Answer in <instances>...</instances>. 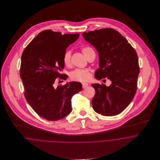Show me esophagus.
<instances>
[{
	"label": "esophagus",
	"mask_w": 160,
	"mask_h": 160,
	"mask_svg": "<svg viewBox=\"0 0 160 160\" xmlns=\"http://www.w3.org/2000/svg\"><path fill=\"white\" fill-rule=\"evenodd\" d=\"M82 86L83 89H85V88H88L89 86V84L88 83H82Z\"/></svg>",
	"instance_id": "obj_1"
}]
</instances>
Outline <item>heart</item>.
<instances>
[{
  "label": "heart",
  "instance_id": "b5f03b06",
  "mask_svg": "<svg viewBox=\"0 0 160 160\" xmlns=\"http://www.w3.org/2000/svg\"><path fill=\"white\" fill-rule=\"evenodd\" d=\"M83 54L87 58H89L92 55H95L93 49L90 47H84L81 49ZM63 62L65 66L70 67L71 64V51L67 50L63 54ZM91 78V74L87 69H76L70 74V78L72 81L79 82H86Z\"/></svg>",
  "mask_w": 160,
  "mask_h": 160
}]
</instances>
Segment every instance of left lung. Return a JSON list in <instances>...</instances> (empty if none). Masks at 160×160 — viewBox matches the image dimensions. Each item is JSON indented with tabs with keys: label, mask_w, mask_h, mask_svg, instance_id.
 <instances>
[{
	"label": "left lung",
	"mask_w": 160,
	"mask_h": 160,
	"mask_svg": "<svg viewBox=\"0 0 160 160\" xmlns=\"http://www.w3.org/2000/svg\"><path fill=\"white\" fill-rule=\"evenodd\" d=\"M82 36L98 52L100 67L95 71V78L112 82L109 87L104 84H92L95 91L92 107L103 116L119 114L130 104L137 91L140 68L136 51L111 28L84 32Z\"/></svg>",
	"instance_id": "8db88e82"
}]
</instances>
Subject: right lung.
I'll return each instance as SVG.
<instances>
[{"instance_id": "right-lung-1", "label": "right lung", "mask_w": 160, "mask_h": 160, "mask_svg": "<svg viewBox=\"0 0 160 160\" xmlns=\"http://www.w3.org/2000/svg\"><path fill=\"white\" fill-rule=\"evenodd\" d=\"M79 34H62L51 29L41 32L23 50L20 78L25 98L32 109L48 121H58L72 111L71 98L82 90L81 83L71 82L54 88L58 79L66 80L63 54ZM60 82V81H59Z\"/></svg>"}]
</instances>
